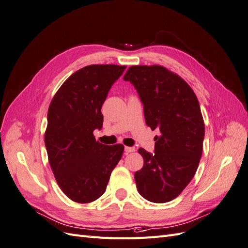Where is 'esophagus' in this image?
Instances as JSON below:
<instances>
[{
    "instance_id": "1",
    "label": "esophagus",
    "mask_w": 248,
    "mask_h": 248,
    "mask_svg": "<svg viewBox=\"0 0 248 248\" xmlns=\"http://www.w3.org/2000/svg\"><path fill=\"white\" fill-rule=\"evenodd\" d=\"M124 151H125V154L134 153V151H136V148H135V147H129V146H125V147H124Z\"/></svg>"
}]
</instances>
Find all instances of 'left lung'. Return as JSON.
Instances as JSON below:
<instances>
[{
    "label": "left lung",
    "mask_w": 248,
    "mask_h": 248,
    "mask_svg": "<svg viewBox=\"0 0 248 248\" xmlns=\"http://www.w3.org/2000/svg\"><path fill=\"white\" fill-rule=\"evenodd\" d=\"M124 80L137 91L146 124L161 132L154 154L139 149L144 165L135 173L137 189L147 201H172L193 179L202 156L205 125L199 101L181 77L162 66H132Z\"/></svg>",
    "instance_id": "1"
}]
</instances>
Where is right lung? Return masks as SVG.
Returning a JSON list of instances; mask_svg holds the SVG:
<instances>
[{
  "label": "right lung",
  "mask_w": 248,
  "mask_h": 248,
  "mask_svg": "<svg viewBox=\"0 0 248 248\" xmlns=\"http://www.w3.org/2000/svg\"><path fill=\"white\" fill-rule=\"evenodd\" d=\"M125 66L91 65L72 74L53 97L47 113L45 146L58 185L77 203L105 193L124 145H104L93 132L101 130V108Z\"/></svg>",
  "instance_id": "1"
}]
</instances>
